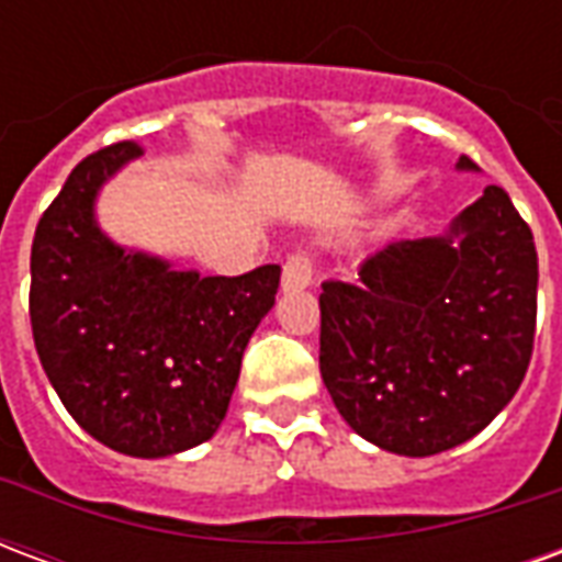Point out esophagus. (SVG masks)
<instances>
[{"label":"esophagus","mask_w":562,"mask_h":562,"mask_svg":"<svg viewBox=\"0 0 562 562\" xmlns=\"http://www.w3.org/2000/svg\"><path fill=\"white\" fill-rule=\"evenodd\" d=\"M313 282V256L297 249V252H289L285 256V265H282V289L285 292H301Z\"/></svg>","instance_id":"obj_1"}]
</instances>
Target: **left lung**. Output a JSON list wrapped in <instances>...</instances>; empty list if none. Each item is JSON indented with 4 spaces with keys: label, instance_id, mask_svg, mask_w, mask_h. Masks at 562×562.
Here are the masks:
<instances>
[{
    "label": "left lung",
    "instance_id": "1",
    "mask_svg": "<svg viewBox=\"0 0 562 562\" xmlns=\"http://www.w3.org/2000/svg\"><path fill=\"white\" fill-rule=\"evenodd\" d=\"M460 168H475L467 156ZM539 258L527 222L487 186L446 237L397 240L325 280L318 370L355 434L427 458L494 422L536 340Z\"/></svg>",
    "mask_w": 562,
    "mask_h": 562
}]
</instances>
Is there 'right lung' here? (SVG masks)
<instances>
[{"instance_id": "obj_1", "label": "right lung", "mask_w": 562, "mask_h": 562, "mask_svg": "<svg viewBox=\"0 0 562 562\" xmlns=\"http://www.w3.org/2000/svg\"><path fill=\"white\" fill-rule=\"evenodd\" d=\"M140 156L135 140L68 173L32 240V340L71 418L114 451L165 458L216 434L240 358L280 289V265L198 277L111 244L99 186Z\"/></svg>"}]
</instances>
